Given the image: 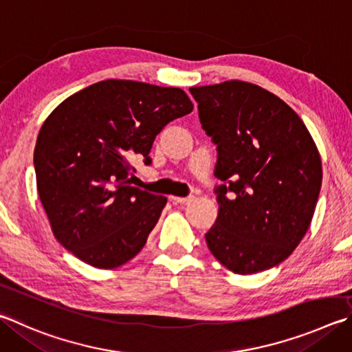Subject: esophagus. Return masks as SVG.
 Masks as SVG:
<instances>
[{
    "instance_id": "esophagus-1",
    "label": "esophagus",
    "mask_w": 352,
    "mask_h": 352,
    "mask_svg": "<svg viewBox=\"0 0 352 352\" xmlns=\"http://www.w3.org/2000/svg\"><path fill=\"white\" fill-rule=\"evenodd\" d=\"M170 200L174 201V203L186 204V203H189L190 200H192V197H174V195H172V197H170Z\"/></svg>"
}]
</instances>
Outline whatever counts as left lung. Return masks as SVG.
<instances>
[{
	"mask_svg": "<svg viewBox=\"0 0 352 352\" xmlns=\"http://www.w3.org/2000/svg\"><path fill=\"white\" fill-rule=\"evenodd\" d=\"M217 146L219 215L209 251L235 274L282 263L305 237L322 188V160L302 118L277 95L231 80L189 89Z\"/></svg>",
	"mask_w": 352,
	"mask_h": 352,
	"instance_id": "1",
	"label": "left lung"
}]
</instances>
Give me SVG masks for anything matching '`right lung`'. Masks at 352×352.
Returning a JSON list of instances; mask_svg holds the SVG:
<instances>
[{
	"label": "right lung",
	"mask_w": 352,
	"mask_h": 352,
	"mask_svg": "<svg viewBox=\"0 0 352 352\" xmlns=\"http://www.w3.org/2000/svg\"><path fill=\"white\" fill-rule=\"evenodd\" d=\"M192 109L178 87L106 80L49 115L34 152L36 188L55 239L69 252L112 270L142 251L168 198L131 186V162L151 164L155 137Z\"/></svg>",
	"instance_id": "1"
}]
</instances>
